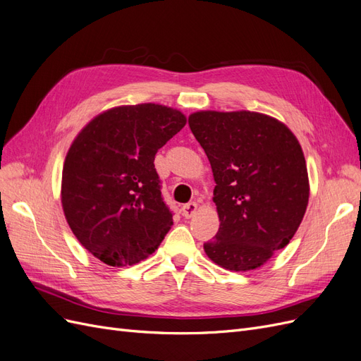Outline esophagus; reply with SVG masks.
<instances>
[{"instance_id":"esophagus-1","label":"esophagus","mask_w":361,"mask_h":361,"mask_svg":"<svg viewBox=\"0 0 361 361\" xmlns=\"http://www.w3.org/2000/svg\"><path fill=\"white\" fill-rule=\"evenodd\" d=\"M195 211H197V203L195 202H190V203L182 206V215L185 218H191L195 214Z\"/></svg>"}]
</instances>
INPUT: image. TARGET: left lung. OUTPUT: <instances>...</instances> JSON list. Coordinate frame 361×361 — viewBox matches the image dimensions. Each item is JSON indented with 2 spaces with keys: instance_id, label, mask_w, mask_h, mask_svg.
Wrapping results in <instances>:
<instances>
[{
  "instance_id": "8db88e82",
  "label": "left lung",
  "mask_w": 361,
  "mask_h": 361,
  "mask_svg": "<svg viewBox=\"0 0 361 361\" xmlns=\"http://www.w3.org/2000/svg\"><path fill=\"white\" fill-rule=\"evenodd\" d=\"M211 162L220 228L203 244L231 271L256 269L285 248L309 203L298 140L279 120L253 111H199L188 117Z\"/></svg>"
}]
</instances>
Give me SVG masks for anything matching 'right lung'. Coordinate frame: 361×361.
I'll return each mask as SVG.
<instances>
[{
	"instance_id": "1",
	"label": "right lung",
	"mask_w": 361,
	"mask_h": 361,
	"mask_svg": "<svg viewBox=\"0 0 361 361\" xmlns=\"http://www.w3.org/2000/svg\"><path fill=\"white\" fill-rule=\"evenodd\" d=\"M187 123L157 104L108 110L73 140L61 178V203L81 245L111 267L138 264L173 226L155 155Z\"/></svg>"
}]
</instances>
